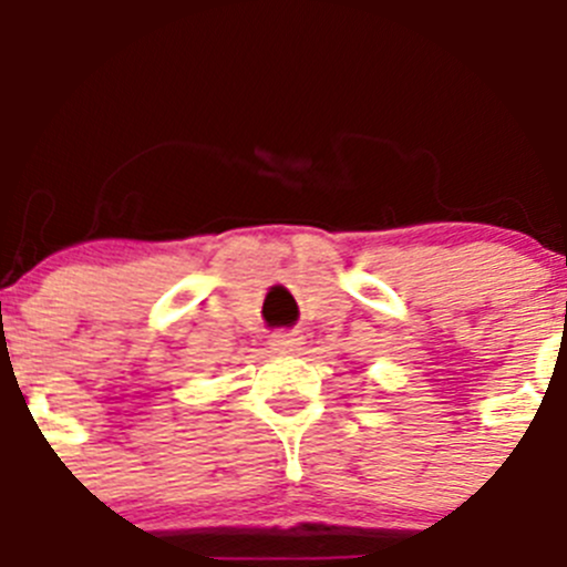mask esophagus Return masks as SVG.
<instances>
[{"mask_svg": "<svg viewBox=\"0 0 567 567\" xmlns=\"http://www.w3.org/2000/svg\"><path fill=\"white\" fill-rule=\"evenodd\" d=\"M299 344H302V333H296V330H279V333L271 336V347L279 353L299 350Z\"/></svg>", "mask_w": 567, "mask_h": 567, "instance_id": "1", "label": "esophagus"}]
</instances>
